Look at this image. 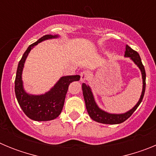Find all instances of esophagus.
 Here are the masks:
<instances>
[{"label": "esophagus", "mask_w": 156, "mask_h": 156, "mask_svg": "<svg viewBox=\"0 0 156 156\" xmlns=\"http://www.w3.org/2000/svg\"><path fill=\"white\" fill-rule=\"evenodd\" d=\"M89 76H90V73H89V71L84 70V71H83L80 73V80L82 82H83L86 80H87L89 78Z\"/></svg>", "instance_id": "esophagus-1"}]
</instances>
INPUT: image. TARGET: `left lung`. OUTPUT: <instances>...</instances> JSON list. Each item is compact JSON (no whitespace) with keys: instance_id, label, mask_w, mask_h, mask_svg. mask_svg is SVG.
<instances>
[{"instance_id":"left-lung-1","label":"left lung","mask_w":156,"mask_h":156,"mask_svg":"<svg viewBox=\"0 0 156 156\" xmlns=\"http://www.w3.org/2000/svg\"><path fill=\"white\" fill-rule=\"evenodd\" d=\"M124 57L129 58L131 59L132 61L134 62V64L138 67L139 69L140 70V73H141L143 86L142 91H141V94H140L139 101L131 109L127 111L126 112L120 114L109 113V112H107L104 111V110L99 108L98 105L94 100L91 88L90 87L89 85H87L86 83H83L82 84V90L85 105H86L87 111L90 118L93 120L96 121V122L104 123V124H119V123H121V122H123L129 117H130V115L133 113V112L137 109L139 105L142 101L144 91H145L146 74L144 67L142 64V62H141V59H140L139 54L137 51H135L134 50H133L128 45H126V51H125Z\"/></svg>"}]
</instances>
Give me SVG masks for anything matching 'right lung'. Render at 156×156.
I'll use <instances>...</instances> for the list:
<instances>
[{
  "mask_svg": "<svg viewBox=\"0 0 156 156\" xmlns=\"http://www.w3.org/2000/svg\"><path fill=\"white\" fill-rule=\"evenodd\" d=\"M58 37H59L58 35L49 34L40 38L37 42L28 47L18 65L15 80L16 98L24 113L33 120L49 121L56 119L62 110L69 85L72 82L78 81L80 79L79 75L62 76L50 90L42 94H31L25 90L22 75L29 53L39 43Z\"/></svg>",
  "mask_w": 156,
  "mask_h": 156,
  "instance_id": "right-lung-1",
  "label": "right lung"
}]
</instances>
